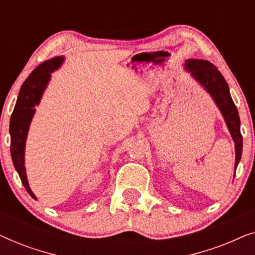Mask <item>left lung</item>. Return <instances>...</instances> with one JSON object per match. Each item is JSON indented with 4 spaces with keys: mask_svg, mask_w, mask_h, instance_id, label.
<instances>
[{
    "mask_svg": "<svg viewBox=\"0 0 255 255\" xmlns=\"http://www.w3.org/2000/svg\"><path fill=\"white\" fill-rule=\"evenodd\" d=\"M184 69L189 73L195 81L203 87L209 95L212 97L216 106L221 111L222 116L228 127L230 134L235 141L236 161H235V175L236 169L239 165L243 153V137L240 133V118L237 107L233 103L230 95L228 82L224 76L218 71L214 64L208 60L200 59H188L184 62Z\"/></svg>",
    "mask_w": 255,
    "mask_h": 255,
    "instance_id": "left-lung-1",
    "label": "left lung"
}]
</instances>
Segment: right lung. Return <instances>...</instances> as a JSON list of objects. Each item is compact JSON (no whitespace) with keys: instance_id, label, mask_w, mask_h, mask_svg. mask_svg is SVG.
Listing matches in <instances>:
<instances>
[{"instance_id":"right-lung-1","label":"right lung","mask_w":255,"mask_h":255,"mask_svg":"<svg viewBox=\"0 0 255 255\" xmlns=\"http://www.w3.org/2000/svg\"><path fill=\"white\" fill-rule=\"evenodd\" d=\"M65 57H54L50 60L44 61L32 71L20 87L18 97H17L15 109L10 118V153L15 166V169L22 180L30 196L37 200L36 195L32 193L27 182L25 169V144L29 132L31 121L36 113V106L40 103L43 94L51 80V73L61 67Z\"/></svg>"}]
</instances>
